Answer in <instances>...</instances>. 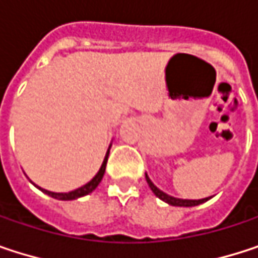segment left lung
<instances>
[{"mask_svg": "<svg viewBox=\"0 0 258 258\" xmlns=\"http://www.w3.org/2000/svg\"><path fill=\"white\" fill-rule=\"evenodd\" d=\"M146 182H148L149 188L152 189V192H154L158 199H161L163 202H166V203H169V205H172V206H185V208H189V206H197V205H200V203L209 200V197H208V199H202V200H182V199H176V197H172V196L163 192L161 189H158L148 176H146Z\"/></svg>", "mask_w": 258, "mask_h": 258, "instance_id": "1", "label": "left lung"}]
</instances>
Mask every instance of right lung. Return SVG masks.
Masks as SVG:
<instances>
[{
  "instance_id": "add662e5",
  "label": "right lung",
  "mask_w": 258,
  "mask_h": 258,
  "mask_svg": "<svg viewBox=\"0 0 258 258\" xmlns=\"http://www.w3.org/2000/svg\"><path fill=\"white\" fill-rule=\"evenodd\" d=\"M107 157H109V151H107V154H106V157H104V161H103V164H101L98 173H97L92 179L89 180L86 185L80 186V188L75 189V191H70V192H52V191H47V189H43V188H40V189H41L43 192H46L47 196H50V197H53V199H58V200H75V199H79V197H83V196L92 192V191L98 186V183L101 182L103 176H104V172H106Z\"/></svg>"
}]
</instances>
